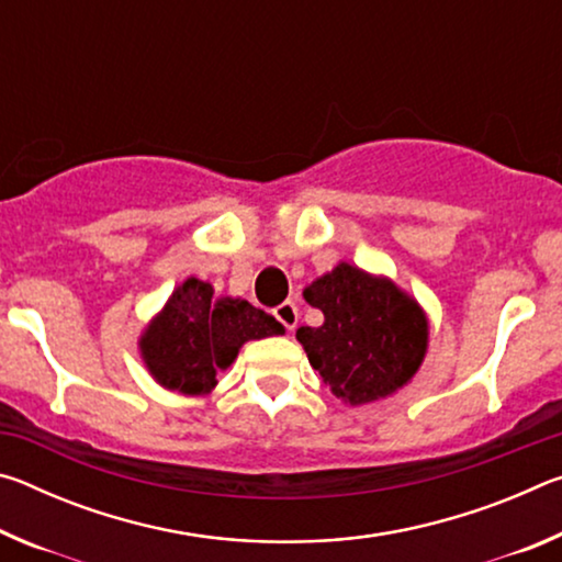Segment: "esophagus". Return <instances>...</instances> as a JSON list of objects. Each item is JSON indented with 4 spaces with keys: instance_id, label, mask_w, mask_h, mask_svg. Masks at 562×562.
<instances>
[{
    "instance_id": "obj_1",
    "label": "esophagus",
    "mask_w": 562,
    "mask_h": 562,
    "mask_svg": "<svg viewBox=\"0 0 562 562\" xmlns=\"http://www.w3.org/2000/svg\"><path fill=\"white\" fill-rule=\"evenodd\" d=\"M274 317H278L282 322V327L292 331L294 327H297V319H300V312L297 307H294V302H282L280 307H274Z\"/></svg>"
}]
</instances>
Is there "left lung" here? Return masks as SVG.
Wrapping results in <instances>:
<instances>
[{"instance_id":"1","label":"left lung","mask_w":562,"mask_h":562,"mask_svg":"<svg viewBox=\"0 0 562 562\" xmlns=\"http://www.w3.org/2000/svg\"><path fill=\"white\" fill-rule=\"evenodd\" d=\"M302 297L325 322L300 327L297 341L337 398L372 404L412 382L429 349V319L394 280L339 262Z\"/></svg>"}]
</instances>
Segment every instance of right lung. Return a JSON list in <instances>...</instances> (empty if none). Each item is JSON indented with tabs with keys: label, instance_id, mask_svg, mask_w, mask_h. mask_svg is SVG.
I'll return each mask as SVG.
<instances>
[{
	"label": "right lung",
	"instance_id": "1",
	"mask_svg": "<svg viewBox=\"0 0 562 562\" xmlns=\"http://www.w3.org/2000/svg\"><path fill=\"white\" fill-rule=\"evenodd\" d=\"M213 292L211 282L198 278L180 282L138 339L148 374L168 392L211 394L217 372L233 364L245 341L284 335L268 312Z\"/></svg>",
	"mask_w": 562,
	"mask_h": 562
}]
</instances>
